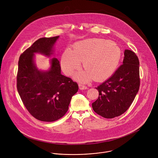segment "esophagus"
<instances>
[{"label": "esophagus", "instance_id": "esophagus-1", "mask_svg": "<svg viewBox=\"0 0 158 158\" xmlns=\"http://www.w3.org/2000/svg\"><path fill=\"white\" fill-rule=\"evenodd\" d=\"M78 86H79V88H80V90H85V89H88V88L86 86H85V85H83L82 84H79Z\"/></svg>", "mask_w": 158, "mask_h": 158}]
</instances>
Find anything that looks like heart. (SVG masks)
I'll use <instances>...</instances> for the list:
<instances>
[{"label": "heart", "instance_id": "b5f03b06", "mask_svg": "<svg viewBox=\"0 0 158 158\" xmlns=\"http://www.w3.org/2000/svg\"><path fill=\"white\" fill-rule=\"evenodd\" d=\"M121 55L120 48L114 42L99 38L86 39L75 43L72 50L66 49L63 52L61 66L66 75H71L83 61L86 70L76 73L75 78L81 82L92 78L100 81L114 72Z\"/></svg>", "mask_w": 158, "mask_h": 158}]
</instances>
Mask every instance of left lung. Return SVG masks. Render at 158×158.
<instances>
[{"label": "left lung", "mask_w": 158, "mask_h": 158, "mask_svg": "<svg viewBox=\"0 0 158 158\" xmlns=\"http://www.w3.org/2000/svg\"><path fill=\"white\" fill-rule=\"evenodd\" d=\"M124 55L123 64L110 78L95 88L99 96L92 103V109L106 118H113L125 113L139 89V59L130 50H125Z\"/></svg>", "instance_id": "left-lung-1"}]
</instances>
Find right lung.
<instances>
[{"label": "right lung", "mask_w": 158, "mask_h": 158, "mask_svg": "<svg viewBox=\"0 0 158 158\" xmlns=\"http://www.w3.org/2000/svg\"><path fill=\"white\" fill-rule=\"evenodd\" d=\"M58 38L59 36L38 40L21 55L18 62V93L28 111L43 122H53L64 116L72 97L78 90L76 82L61 73L57 58L50 60L51 66L48 70L36 68L35 53L50 56Z\"/></svg>", "instance_id": "right-lung-1"}]
</instances>
